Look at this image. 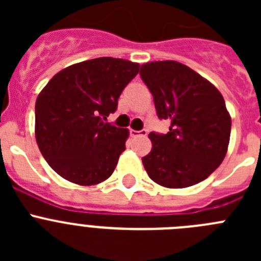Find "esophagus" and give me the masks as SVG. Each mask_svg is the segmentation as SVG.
<instances>
[{
  "label": "esophagus",
  "instance_id": "34e87169",
  "mask_svg": "<svg viewBox=\"0 0 261 261\" xmlns=\"http://www.w3.org/2000/svg\"><path fill=\"white\" fill-rule=\"evenodd\" d=\"M146 135V129H141V130H133V129H130V136H132V137H145Z\"/></svg>",
  "mask_w": 261,
  "mask_h": 261
}]
</instances>
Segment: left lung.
Segmentation results:
<instances>
[{"label": "left lung", "instance_id": "8db88e82", "mask_svg": "<svg viewBox=\"0 0 261 261\" xmlns=\"http://www.w3.org/2000/svg\"><path fill=\"white\" fill-rule=\"evenodd\" d=\"M159 119L170 120L166 135L151 132V151L142 163L151 180L167 188H186L205 180L227 151L231 117L213 85L176 61L141 66Z\"/></svg>", "mask_w": 261, "mask_h": 261}]
</instances>
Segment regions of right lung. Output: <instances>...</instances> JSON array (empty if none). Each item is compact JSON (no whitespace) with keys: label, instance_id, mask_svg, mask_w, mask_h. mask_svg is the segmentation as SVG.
Segmentation results:
<instances>
[{"label":"right lung","instance_id":"1","mask_svg":"<svg viewBox=\"0 0 261 261\" xmlns=\"http://www.w3.org/2000/svg\"><path fill=\"white\" fill-rule=\"evenodd\" d=\"M136 62L99 57L62 69L35 105V137L48 165L66 180L94 186L112 175L125 150L128 129L106 123Z\"/></svg>","mask_w":261,"mask_h":261}]
</instances>
